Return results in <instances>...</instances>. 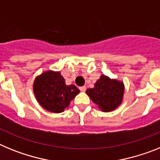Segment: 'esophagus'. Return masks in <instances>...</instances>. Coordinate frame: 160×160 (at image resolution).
Instances as JSON below:
<instances>
[{"label":"esophagus","instance_id":"esophagus-1","mask_svg":"<svg viewBox=\"0 0 160 160\" xmlns=\"http://www.w3.org/2000/svg\"><path fill=\"white\" fill-rule=\"evenodd\" d=\"M79 90H81L82 92H85V91H86V90H87V87H79Z\"/></svg>","mask_w":160,"mask_h":160}]
</instances>
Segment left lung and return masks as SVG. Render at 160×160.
Segmentation results:
<instances>
[{
  "instance_id": "left-lung-1",
  "label": "left lung",
  "mask_w": 160,
  "mask_h": 160,
  "mask_svg": "<svg viewBox=\"0 0 160 160\" xmlns=\"http://www.w3.org/2000/svg\"><path fill=\"white\" fill-rule=\"evenodd\" d=\"M87 94L103 112L114 111L122 103L124 84L117 79L101 75L94 88L87 90Z\"/></svg>"
}]
</instances>
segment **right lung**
Here are the masks:
<instances>
[{"mask_svg":"<svg viewBox=\"0 0 160 160\" xmlns=\"http://www.w3.org/2000/svg\"><path fill=\"white\" fill-rule=\"evenodd\" d=\"M33 92L44 109L53 113H61L80 91L74 85L67 86L60 72L48 70L35 78Z\"/></svg>","mask_w":160,"mask_h":160,"instance_id":"obj_1","label":"right lung"}]
</instances>
